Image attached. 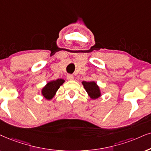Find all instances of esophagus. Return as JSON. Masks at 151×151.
I'll return each mask as SVG.
<instances>
[{
	"label": "esophagus",
	"mask_w": 151,
	"mask_h": 151,
	"mask_svg": "<svg viewBox=\"0 0 151 151\" xmlns=\"http://www.w3.org/2000/svg\"><path fill=\"white\" fill-rule=\"evenodd\" d=\"M67 79L69 80V81H72V80H74L73 75H71V74H68V75L67 76Z\"/></svg>",
	"instance_id": "obj_1"
}]
</instances>
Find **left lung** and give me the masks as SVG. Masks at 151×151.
Here are the masks:
<instances>
[{"label":"left lung","mask_w":151,"mask_h":151,"mask_svg":"<svg viewBox=\"0 0 151 151\" xmlns=\"http://www.w3.org/2000/svg\"><path fill=\"white\" fill-rule=\"evenodd\" d=\"M81 83L83 84L84 89L88 93V95L91 98V99H92V100H96V99L101 97L102 93H101L100 88L95 81H83L81 82Z\"/></svg>","instance_id":"obj_1"}]
</instances>
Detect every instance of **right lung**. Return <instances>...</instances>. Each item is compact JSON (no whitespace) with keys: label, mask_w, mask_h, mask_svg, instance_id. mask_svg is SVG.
Listing matches in <instances>:
<instances>
[{"label":"right lung","mask_w":151,"mask_h":151,"mask_svg":"<svg viewBox=\"0 0 151 151\" xmlns=\"http://www.w3.org/2000/svg\"><path fill=\"white\" fill-rule=\"evenodd\" d=\"M65 80L58 79L56 80H51L47 83L45 86L41 90V94L46 100H50L56 94L57 91L60 86L63 84Z\"/></svg>","instance_id":"1"}]
</instances>
